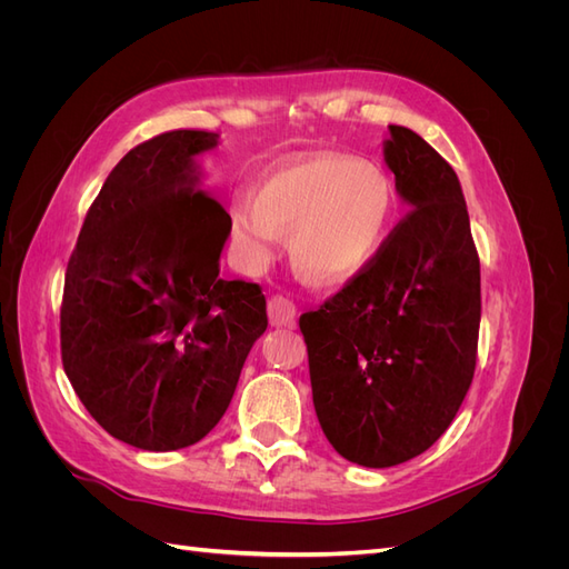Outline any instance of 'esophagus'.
Instances as JSON below:
<instances>
[{"instance_id":"34e87169","label":"esophagus","mask_w":569,"mask_h":569,"mask_svg":"<svg viewBox=\"0 0 569 569\" xmlns=\"http://www.w3.org/2000/svg\"><path fill=\"white\" fill-rule=\"evenodd\" d=\"M268 316H270V322L278 325V327H287L295 322V316H297V306L295 301H291L289 297L284 295H272L268 299Z\"/></svg>"}]
</instances>
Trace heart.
Returning <instances> with one entry per match:
<instances>
[{
  "label": "heart",
  "instance_id": "heart-1",
  "mask_svg": "<svg viewBox=\"0 0 569 569\" xmlns=\"http://www.w3.org/2000/svg\"><path fill=\"white\" fill-rule=\"evenodd\" d=\"M391 211L393 192L382 170L343 153H316L274 170L253 199L237 197L230 228L251 261H266L278 230H295L297 266L308 278L335 282L375 256Z\"/></svg>",
  "mask_w": 569,
  "mask_h": 569
}]
</instances>
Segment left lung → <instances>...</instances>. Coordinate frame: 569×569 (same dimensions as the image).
<instances>
[{
  "mask_svg": "<svg viewBox=\"0 0 569 569\" xmlns=\"http://www.w3.org/2000/svg\"><path fill=\"white\" fill-rule=\"evenodd\" d=\"M389 132L385 161L412 209L335 297L299 318L318 422L363 468L416 458L449 429L472 385L481 318L456 170L418 132Z\"/></svg>",
  "mask_w": 569,
  "mask_h": 569,
  "instance_id": "obj_1",
  "label": "left lung"
}]
</instances>
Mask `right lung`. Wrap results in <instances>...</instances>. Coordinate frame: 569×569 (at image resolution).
<instances>
[{
  "label": "right lung",
  "instance_id": "obj_1",
  "mask_svg": "<svg viewBox=\"0 0 569 569\" xmlns=\"http://www.w3.org/2000/svg\"><path fill=\"white\" fill-rule=\"evenodd\" d=\"M216 144V132L170 130L130 149L68 258L63 370L90 416L144 451L211 432L268 327L261 287L218 278L230 213L194 166Z\"/></svg>",
  "mask_w": 569,
  "mask_h": 569
}]
</instances>
